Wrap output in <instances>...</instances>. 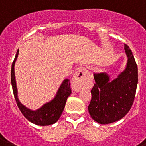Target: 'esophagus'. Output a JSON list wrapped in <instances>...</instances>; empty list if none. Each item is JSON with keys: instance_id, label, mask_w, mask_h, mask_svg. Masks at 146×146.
Instances as JSON below:
<instances>
[{"instance_id": "obj_1", "label": "esophagus", "mask_w": 146, "mask_h": 146, "mask_svg": "<svg viewBox=\"0 0 146 146\" xmlns=\"http://www.w3.org/2000/svg\"><path fill=\"white\" fill-rule=\"evenodd\" d=\"M88 73L84 68H79L73 76L72 81V88L76 92H80V90L86 86L88 82Z\"/></svg>"}]
</instances>
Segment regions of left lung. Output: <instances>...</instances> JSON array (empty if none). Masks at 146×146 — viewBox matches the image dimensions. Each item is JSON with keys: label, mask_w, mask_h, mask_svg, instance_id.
Returning <instances> with one entry per match:
<instances>
[{"label": "left lung", "mask_w": 146, "mask_h": 146, "mask_svg": "<svg viewBox=\"0 0 146 146\" xmlns=\"http://www.w3.org/2000/svg\"><path fill=\"white\" fill-rule=\"evenodd\" d=\"M126 66L116 78L107 73L94 75L96 84L91 93L88 110L92 119L102 125L119 120L127 114L134 102L138 76L137 66L130 47L125 44Z\"/></svg>", "instance_id": "obj_1"}]
</instances>
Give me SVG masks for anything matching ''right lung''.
Segmentation results:
<instances>
[{
	"label": "right lung",
	"instance_id": "right-lung-1",
	"mask_svg": "<svg viewBox=\"0 0 146 146\" xmlns=\"http://www.w3.org/2000/svg\"><path fill=\"white\" fill-rule=\"evenodd\" d=\"M18 55H19V50L16 52L14 60L12 63L11 73L12 88H13V94H14L18 107L19 108L23 115L29 122L35 125H40V126H47V125L55 123L59 119L60 117L61 116L63 111L67 99L71 94L70 80L68 78H65L63 80L58 88L56 94L51 101L44 104L37 110H30L28 107L24 106L22 103H21L18 97V90L14 72L15 62L17 60Z\"/></svg>",
	"mask_w": 146,
	"mask_h": 146
}]
</instances>
